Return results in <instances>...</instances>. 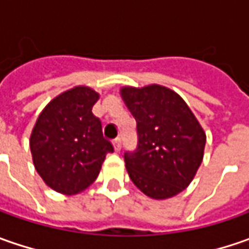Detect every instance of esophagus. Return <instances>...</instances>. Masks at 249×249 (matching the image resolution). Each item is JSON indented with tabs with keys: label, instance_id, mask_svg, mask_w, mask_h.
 Masks as SVG:
<instances>
[{
	"label": "esophagus",
	"instance_id": "1",
	"mask_svg": "<svg viewBox=\"0 0 249 249\" xmlns=\"http://www.w3.org/2000/svg\"><path fill=\"white\" fill-rule=\"evenodd\" d=\"M113 147H115L116 152H119L120 148H122V139L120 137H116V139L113 140Z\"/></svg>",
	"mask_w": 249,
	"mask_h": 249
}]
</instances>
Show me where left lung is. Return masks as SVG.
I'll use <instances>...</instances> for the list:
<instances>
[{
	"label": "left lung",
	"instance_id": "8db88e82",
	"mask_svg": "<svg viewBox=\"0 0 249 249\" xmlns=\"http://www.w3.org/2000/svg\"><path fill=\"white\" fill-rule=\"evenodd\" d=\"M120 94L137 122V148L123 157L131 181L154 199L181 193L204 158L206 136L194 113L158 84L124 87Z\"/></svg>",
	"mask_w": 249,
	"mask_h": 249
}]
</instances>
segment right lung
Returning a JSON list of instances; mask_svg holds the SVG:
<instances>
[{
	"instance_id": "add662e5",
	"label": "right lung",
	"mask_w": 249,
	"mask_h": 249,
	"mask_svg": "<svg viewBox=\"0 0 249 249\" xmlns=\"http://www.w3.org/2000/svg\"><path fill=\"white\" fill-rule=\"evenodd\" d=\"M98 94L74 87L53 98L40 113L30 137L36 170L62 194H77L95 181L112 142L92 113Z\"/></svg>"
}]
</instances>
